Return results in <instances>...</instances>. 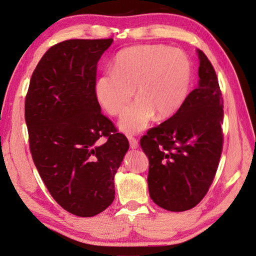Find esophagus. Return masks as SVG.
Masks as SVG:
<instances>
[{
    "label": "esophagus",
    "mask_w": 256,
    "mask_h": 256,
    "mask_svg": "<svg viewBox=\"0 0 256 256\" xmlns=\"http://www.w3.org/2000/svg\"><path fill=\"white\" fill-rule=\"evenodd\" d=\"M128 140H129V144H130V148H132V149H136V148L139 147V144H138V140L136 138L128 137Z\"/></svg>",
    "instance_id": "esophagus-1"
}]
</instances>
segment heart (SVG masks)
Listing matches in <instances>:
<instances>
[{
    "label": "heart",
    "mask_w": 256,
    "mask_h": 256,
    "mask_svg": "<svg viewBox=\"0 0 256 256\" xmlns=\"http://www.w3.org/2000/svg\"><path fill=\"white\" fill-rule=\"evenodd\" d=\"M192 81V66L182 50L162 44L130 46L116 56L112 71L98 76L94 94L99 104L112 116L122 114L124 132L138 134L147 127L155 114L167 118L185 102Z\"/></svg>",
    "instance_id": "1"
}]
</instances>
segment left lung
Segmentation results:
<instances>
[{
  "label": "left lung",
  "instance_id": "obj_1",
  "mask_svg": "<svg viewBox=\"0 0 256 256\" xmlns=\"http://www.w3.org/2000/svg\"><path fill=\"white\" fill-rule=\"evenodd\" d=\"M198 86L170 119L149 129L140 146L149 159L148 190L154 203L184 212L204 198L223 148V98L213 66L203 51Z\"/></svg>",
  "mask_w": 256,
  "mask_h": 256
}]
</instances>
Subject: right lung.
I'll return each mask as SVG.
<instances>
[{
  "instance_id": "add662e5",
  "label": "right lung",
  "mask_w": 256,
  "mask_h": 256,
  "mask_svg": "<svg viewBox=\"0 0 256 256\" xmlns=\"http://www.w3.org/2000/svg\"><path fill=\"white\" fill-rule=\"evenodd\" d=\"M112 41L76 38L51 46L33 71L26 98L36 170L56 203L80 218L112 205L114 175L129 149L94 94L98 61Z\"/></svg>"
}]
</instances>
